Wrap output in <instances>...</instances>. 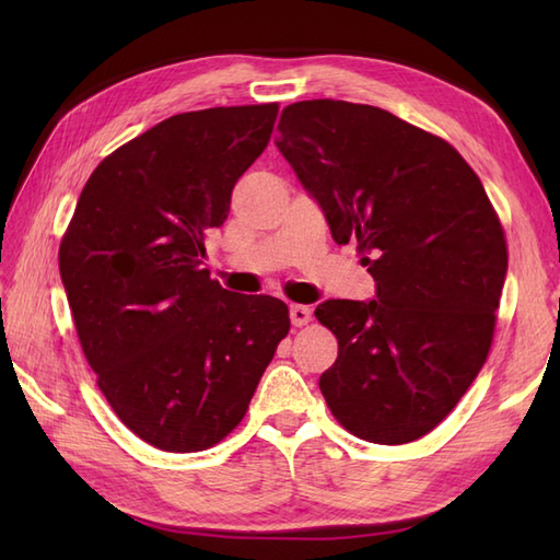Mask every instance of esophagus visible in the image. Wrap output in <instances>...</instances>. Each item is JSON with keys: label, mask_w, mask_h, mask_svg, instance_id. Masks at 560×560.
Returning <instances> with one entry per match:
<instances>
[{"label": "esophagus", "mask_w": 560, "mask_h": 560, "mask_svg": "<svg viewBox=\"0 0 560 560\" xmlns=\"http://www.w3.org/2000/svg\"><path fill=\"white\" fill-rule=\"evenodd\" d=\"M289 315H291L293 327H305L313 319V311L307 305H291Z\"/></svg>", "instance_id": "1"}]
</instances>
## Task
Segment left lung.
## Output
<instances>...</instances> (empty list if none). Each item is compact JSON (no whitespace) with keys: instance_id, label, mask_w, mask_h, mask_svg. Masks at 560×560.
I'll return each instance as SVG.
<instances>
[{"instance_id":"left-lung-1","label":"left lung","mask_w":560,"mask_h":560,"mask_svg":"<svg viewBox=\"0 0 560 560\" xmlns=\"http://www.w3.org/2000/svg\"><path fill=\"white\" fill-rule=\"evenodd\" d=\"M277 147L339 245L355 243L373 301H325L339 341L319 389L380 445L419 440L457 407L489 355L508 247L479 175L445 139L375 105L301 101Z\"/></svg>"}]
</instances>
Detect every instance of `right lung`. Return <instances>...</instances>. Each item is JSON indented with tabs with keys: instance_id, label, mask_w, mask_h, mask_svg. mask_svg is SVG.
<instances>
[{
	"instance_id": "obj_1",
	"label": "right lung",
	"mask_w": 560,
	"mask_h": 560,
	"mask_svg": "<svg viewBox=\"0 0 560 560\" xmlns=\"http://www.w3.org/2000/svg\"><path fill=\"white\" fill-rule=\"evenodd\" d=\"M279 105L173 115L103 159L59 245V273L98 387L165 452H199L243 421L289 307L221 289L205 235L267 149Z\"/></svg>"
}]
</instances>
